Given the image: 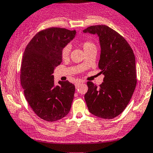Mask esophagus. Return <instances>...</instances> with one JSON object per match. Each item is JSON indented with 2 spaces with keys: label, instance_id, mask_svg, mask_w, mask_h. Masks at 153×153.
Segmentation results:
<instances>
[{
  "label": "esophagus",
  "instance_id": "34e87169",
  "mask_svg": "<svg viewBox=\"0 0 153 153\" xmlns=\"http://www.w3.org/2000/svg\"><path fill=\"white\" fill-rule=\"evenodd\" d=\"M81 81H80V80H78V81H77L76 82H75V88H78V85H80V83H81Z\"/></svg>",
  "mask_w": 153,
  "mask_h": 153
}]
</instances>
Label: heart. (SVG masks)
Instances as JSON below:
<instances>
[{"label":"heart","mask_w":153,"mask_h":153,"mask_svg":"<svg viewBox=\"0 0 153 153\" xmlns=\"http://www.w3.org/2000/svg\"><path fill=\"white\" fill-rule=\"evenodd\" d=\"M82 47L83 49L84 52H88L89 50H93V49H96V45H94V43L91 42L90 41H85L82 43ZM71 46L70 45H65L64 47L62 48V52H61V54H62V58L65 59L67 57L69 56L70 52H71Z\"/></svg>","instance_id":"b5f03b06"}]
</instances>
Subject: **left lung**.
I'll return each mask as SVG.
<instances>
[{
  "label": "left lung",
  "instance_id": "obj_1",
  "mask_svg": "<svg viewBox=\"0 0 153 153\" xmlns=\"http://www.w3.org/2000/svg\"><path fill=\"white\" fill-rule=\"evenodd\" d=\"M83 32L99 36V68L104 75L99 87L87 82L88 89L84 98L88 108L99 118L113 119L125 109L136 87L134 52L125 39L106 25L89 26Z\"/></svg>",
  "mask_w": 153,
  "mask_h": 153
}]
</instances>
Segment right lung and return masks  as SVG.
<instances>
[{
    "instance_id": "1",
    "label": "right lung",
    "mask_w": 153,
    "mask_h": 153,
    "mask_svg": "<svg viewBox=\"0 0 153 153\" xmlns=\"http://www.w3.org/2000/svg\"><path fill=\"white\" fill-rule=\"evenodd\" d=\"M76 31L52 27L38 32L26 46L21 67L24 96L34 113L47 122L65 117L71 110L75 87L68 80L54 82V68L62 62V48Z\"/></svg>"
}]
</instances>
